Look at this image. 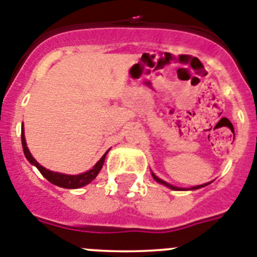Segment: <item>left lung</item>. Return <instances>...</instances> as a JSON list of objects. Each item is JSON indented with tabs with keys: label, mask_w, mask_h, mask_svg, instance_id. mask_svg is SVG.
Here are the masks:
<instances>
[{
	"label": "left lung",
	"mask_w": 257,
	"mask_h": 257,
	"mask_svg": "<svg viewBox=\"0 0 257 257\" xmlns=\"http://www.w3.org/2000/svg\"><path fill=\"white\" fill-rule=\"evenodd\" d=\"M152 177H153V178H155V181H157V182H159V183H162V185L168 186V187H170V188H172V190H181V188H178V187H174V186H170V185H168V183H166V182H164V181H162V179L157 178V177H156L155 174H152ZM204 186H207V183H205V185H201V186H196V187H194V188H192V190H196V188L204 187Z\"/></svg>",
	"instance_id": "left-lung-1"
}]
</instances>
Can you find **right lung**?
<instances>
[{
  "label": "right lung",
  "mask_w": 257,
  "mask_h": 257,
  "mask_svg": "<svg viewBox=\"0 0 257 257\" xmlns=\"http://www.w3.org/2000/svg\"><path fill=\"white\" fill-rule=\"evenodd\" d=\"M22 146H23L24 156L27 157L28 161H30L32 165L36 166V168L39 169V172H40L41 174H43L44 177L50 182V183H53V185L56 186H60V187H63V188H79V187H83V186L85 185H88V183H91V182L97 177L100 170H101L105 161V156H106L107 153V152L105 153L101 159H100V161H98L97 164L91 169V170H88V172H85L83 173V174H79V175H67V174H61V173L47 170V169L43 168V166H41L40 164H39L34 157H32V155H31L30 151H28L27 148V144H26L23 130H22Z\"/></svg>",
  "instance_id": "1"
}]
</instances>
